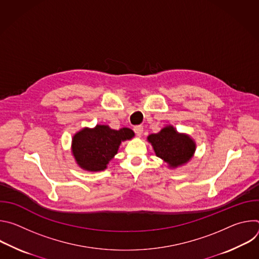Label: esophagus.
Segmentation results:
<instances>
[{"instance_id":"34e87169","label":"esophagus","mask_w":259,"mask_h":259,"mask_svg":"<svg viewBox=\"0 0 259 259\" xmlns=\"http://www.w3.org/2000/svg\"><path fill=\"white\" fill-rule=\"evenodd\" d=\"M133 130H134V132H135V134H136L137 136H141V135H142V132H143V127L140 126V125H137V126L134 127Z\"/></svg>"}]
</instances>
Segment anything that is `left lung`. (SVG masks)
Returning a JSON list of instances; mask_svg holds the SVG:
<instances>
[{"label":"left lung","instance_id":"left-lung-1","mask_svg":"<svg viewBox=\"0 0 259 259\" xmlns=\"http://www.w3.org/2000/svg\"><path fill=\"white\" fill-rule=\"evenodd\" d=\"M157 157L170 167H177L190 161L196 149L195 142L186 134H179L172 126H167L157 134L147 137Z\"/></svg>","mask_w":259,"mask_h":259}]
</instances>
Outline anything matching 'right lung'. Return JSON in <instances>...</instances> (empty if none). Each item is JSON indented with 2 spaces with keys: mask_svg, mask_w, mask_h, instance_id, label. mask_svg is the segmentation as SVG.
Instances as JSON below:
<instances>
[{
  "mask_svg": "<svg viewBox=\"0 0 259 259\" xmlns=\"http://www.w3.org/2000/svg\"><path fill=\"white\" fill-rule=\"evenodd\" d=\"M133 136L134 132L129 128L114 130L104 125L85 128L72 138V154L81 168L101 171L118 153L121 142Z\"/></svg>",
  "mask_w": 259,
  "mask_h": 259,
  "instance_id": "obj_1",
  "label": "right lung"
}]
</instances>
